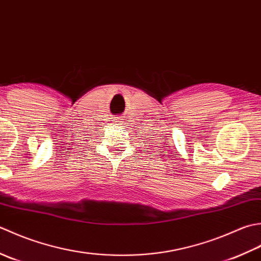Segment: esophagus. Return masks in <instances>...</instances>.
Masks as SVG:
<instances>
[{
  "instance_id": "1",
  "label": "esophagus",
  "mask_w": 261,
  "mask_h": 261,
  "mask_svg": "<svg viewBox=\"0 0 261 261\" xmlns=\"http://www.w3.org/2000/svg\"><path fill=\"white\" fill-rule=\"evenodd\" d=\"M113 121H114V125H116V126H121V125H124V119H123V117H116V118H115Z\"/></svg>"
}]
</instances>
